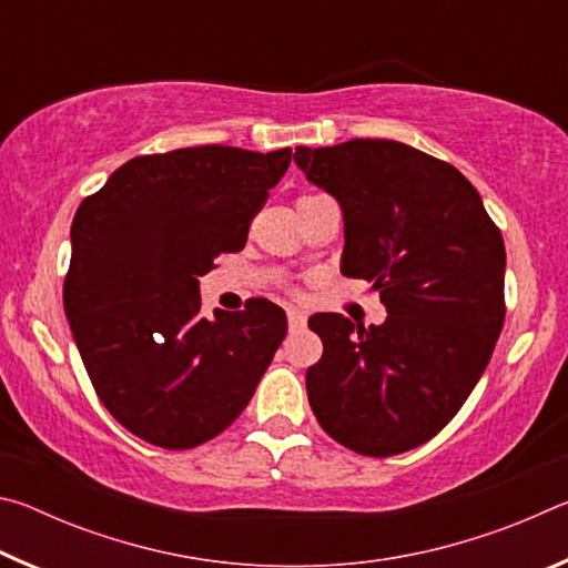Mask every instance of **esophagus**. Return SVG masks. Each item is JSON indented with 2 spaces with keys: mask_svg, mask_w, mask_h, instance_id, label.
Masks as SVG:
<instances>
[{
  "mask_svg": "<svg viewBox=\"0 0 568 568\" xmlns=\"http://www.w3.org/2000/svg\"><path fill=\"white\" fill-rule=\"evenodd\" d=\"M305 321H307L305 313H301V311H287V325H291V328H303Z\"/></svg>",
  "mask_w": 568,
  "mask_h": 568,
  "instance_id": "1",
  "label": "esophagus"
}]
</instances>
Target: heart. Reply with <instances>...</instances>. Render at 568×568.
<instances>
[{"instance_id": "1", "label": "heart", "mask_w": 568, "mask_h": 568, "mask_svg": "<svg viewBox=\"0 0 568 568\" xmlns=\"http://www.w3.org/2000/svg\"><path fill=\"white\" fill-rule=\"evenodd\" d=\"M305 197H313V195H305ZM301 200H303V197H301Z\"/></svg>"}]
</instances>
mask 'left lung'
<instances>
[{
  "mask_svg": "<svg viewBox=\"0 0 568 568\" xmlns=\"http://www.w3.org/2000/svg\"><path fill=\"white\" fill-rule=\"evenodd\" d=\"M293 160L343 210L341 273L373 283L388 313L368 328L315 318L323 358L305 373L307 400L345 448L403 454L456 416L491 361L506 315L501 230L454 165L403 142L295 148Z\"/></svg>",
  "mask_w": 568,
  "mask_h": 568,
  "instance_id": "left-lung-1",
  "label": "left lung"
}]
</instances>
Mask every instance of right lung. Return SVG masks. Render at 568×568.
Listing matches in <instances>:
<instances>
[{
    "label": "right lung",
    "mask_w": 568,
    "mask_h": 568,
    "mask_svg": "<svg viewBox=\"0 0 568 568\" xmlns=\"http://www.w3.org/2000/svg\"><path fill=\"white\" fill-rule=\"evenodd\" d=\"M287 165L291 148L140 155L77 207L67 321L104 408L152 446L223 434L285 338V311L265 297L203 318L197 277L245 247Z\"/></svg>",
    "instance_id": "right-lung-1"
}]
</instances>
